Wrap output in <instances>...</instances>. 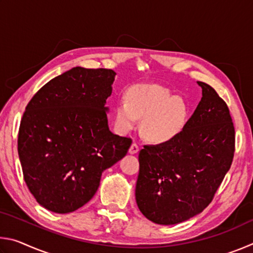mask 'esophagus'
<instances>
[{"mask_svg":"<svg viewBox=\"0 0 253 253\" xmlns=\"http://www.w3.org/2000/svg\"><path fill=\"white\" fill-rule=\"evenodd\" d=\"M138 151H139V145L134 142L129 147V154H136L138 153Z\"/></svg>","mask_w":253,"mask_h":253,"instance_id":"obj_1","label":"esophagus"}]
</instances>
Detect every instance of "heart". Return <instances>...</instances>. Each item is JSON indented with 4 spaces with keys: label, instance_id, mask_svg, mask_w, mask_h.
I'll use <instances>...</instances> for the list:
<instances>
[{
    "label": "heart",
    "instance_id": "1",
    "mask_svg": "<svg viewBox=\"0 0 253 253\" xmlns=\"http://www.w3.org/2000/svg\"><path fill=\"white\" fill-rule=\"evenodd\" d=\"M116 124L123 132L132 129L138 118L142 132L154 143H166L175 138L188 118L186 101L172 96L168 88L158 84H136L128 90V100L117 101Z\"/></svg>",
    "mask_w": 253,
    "mask_h": 253
}]
</instances>
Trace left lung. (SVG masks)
<instances>
[{"instance_id": "left-lung-1", "label": "left lung", "mask_w": 253, "mask_h": 253, "mask_svg": "<svg viewBox=\"0 0 253 253\" xmlns=\"http://www.w3.org/2000/svg\"><path fill=\"white\" fill-rule=\"evenodd\" d=\"M198 84L202 98L184 129L139 152L136 203L154 223H181L202 212L232 164L235 138L228 106L211 85Z\"/></svg>"}]
</instances>
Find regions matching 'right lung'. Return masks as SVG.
I'll list each match as a JSON object with an SVG mask.
<instances>
[{"label":"right lung","instance_id":"obj_1","mask_svg":"<svg viewBox=\"0 0 253 253\" xmlns=\"http://www.w3.org/2000/svg\"><path fill=\"white\" fill-rule=\"evenodd\" d=\"M116 72L76 67L45 84L21 119L18 152L37 202L70 213L92 199L101 174L126 155L131 139L109 130L107 98Z\"/></svg>","mask_w":253,"mask_h":253}]
</instances>
